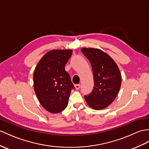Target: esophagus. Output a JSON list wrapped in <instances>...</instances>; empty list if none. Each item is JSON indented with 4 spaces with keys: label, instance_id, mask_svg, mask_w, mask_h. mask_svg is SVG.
I'll list each match as a JSON object with an SVG mask.
<instances>
[{
    "label": "esophagus",
    "instance_id": "1",
    "mask_svg": "<svg viewBox=\"0 0 149 149\" xmlns=\"http://www.w3.org/2000/svg\"><path fill=\"white\" fill-rule=\"evenodd\" d=\"M74 86H75V88H76V89H77V90H78L79 88H80V85H79V84L75 85H74Z\"/></svg>",
    "mask_w": 149,
    "mask_h": 149
}]
</instances>
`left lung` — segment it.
Returning a JSON list of instances; mask_svg holds the SVG:
<instances>
[{
	"label": "left lung",
	"mask_w": 149,
	"mask_h": 149,
	"mask_svg": "<svg viewBox=\"0 0 149 149\" xmlns=\"http://www.w3.org/2000/svg\"><path fill=\"white\" fill-rule=\"evenodd\" d=\"M81 50L90 61L94 79L93 91L85 96L86 102L93 109H103L113 102L119 91L120 71L115 61L102 50L82 48Z\"/></svg>",
	"instance_id": "1"
}]
</instances>
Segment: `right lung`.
I'll use <instances>...</instances> for the list:
<instances>
[{
    "mask_svg": "<svg viewBox=\"0 0 149 149\" xmlns=\"http://www.w3.org/2000/svg\"><path fill=\"white\" fill-rule=\"evenodd\" d=\"M72 50H52L40 60L33 73L34 90L42 106L51 113L68 106L71 90L74 88L65 65Z\"/></svg>",
    "mask_w": 149,
    "mask_h": 149,
    "instance_id": "obj_1",
    "label": "right lung"
}]
</instances>
